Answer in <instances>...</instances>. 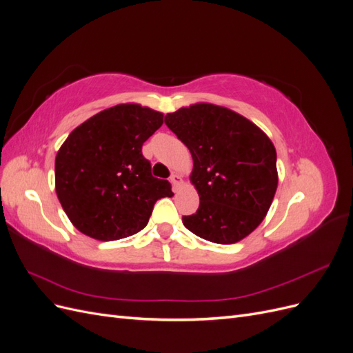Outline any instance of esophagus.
Here are the masks:
<instances>
[{
    "mask_svg": "<svg viewBox=\"0 0 353 353\" xmlns=\"http://www.w3.org/2000/svg\"><path fill=\"white\" fill-rule=\"evenodd\" d=\"M170 183H172V187H174V190H176L178 188V185L181 184V176L178 175V174H172L170 175Z\"/></svg>",
    "mask_w": 353,
    "mask_h": 353,
    "instance_id": "1",
    "label": "esophagus"
}]
</instances>
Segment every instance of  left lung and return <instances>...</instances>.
Returning a JSON list of instances; mask_svg holds the SVG:
<instances>
[{"mask_svg": "<svg viewBox=\"0 0 353 353\" xmlns=\"http://www.w3.org/2000/svg\"><path fill=\"white\" fill-rule=\"evenodd\" d=\"M165 123L193 156L191 183L200 205L183 223L218 244L237 243L263 221L279 175L268 137L241 114L199 103L165 116Z\"/></svg>", "mask_w": 353, "mask_h": 353, "instance_id": "8db88e82", "label": "left lung"}]
</instances>
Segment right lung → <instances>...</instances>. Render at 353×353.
Returning a JSON list of instances; mask_svg holds the SVG:
<instances>
[{
	"mask_svg": "<svg viewBox=\"0 0 353 353\" xmlns=\"http://www.w3.org/2000/svg\"><path fill=\"white\" fill-rule=\"evenodd\" d=\"M162 123L163 113L117 104L70 132L56 156V193L74 228L101 241L130 237L174 194L141 152Z\"/></svg>",
	"mask_w": 353,
	"mask_h": 353,
	"instance_id": "right-lung-1",
	"label": "right lung"
}]
</instances>
